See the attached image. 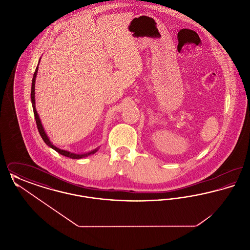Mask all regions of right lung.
<instances>
[{"label": "right lung", "instance_id": "obj_1", "mask_svg": "<svg viewBox=\"0 0 250 250\" xmlns=\"http://www.w3.org/2000/svg\"><path fill=\"white\" fill-rule=\"evenodd\" d=\"M39 62H40V61H39ZM37 71H38V65L36 66V71L34 73V77H33V82H32V90H31V100H32V105H33L34 114H35V118H36L37 129H38V132H39V134H40L41 138L43 139V141L45 142V143H46L48 146H49L50 148H52L53 150H55L56 152H58V153L61 154V155H64V156H66V157H70L72 159H80V158L86 157V156H88V155L95 154V152H97L98 148H96V149L93 150V151H91V152H89V153H86V154H74V153H71V152H68V151H65V150L59 149V148H57L56 146H54L52 143H50V141H49V139H48V137L47 136L46 132H45L44 128H43V125H42V124H41V121H40V118H39V116H38V113H37V111H36V99H35V85H36V78Z\"/></svg>", "mask_w": 250, "mask_h": 250}]
</instances>
